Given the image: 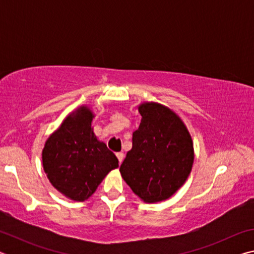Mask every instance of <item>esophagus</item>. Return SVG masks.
<instances>
[{
	"label": "esophagus",
	"mask_w": 254,
	"mask_h": 254,
	"mask_svg": "<svg viewBox=\"0 0 254 254\" xmlns=\"http://www.w3.org/2000/svg\"><path fill=\"white\" fill-rule=\"evenodd\" d=\"M117 157L119 159V163H120V165H121L122 161H123V159H124V153L123 152H118L117 153Z\"/></svg>",
	"instance_id": "esophagus-1"
}]
</instances>
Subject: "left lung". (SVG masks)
Segmentation results:
<instances>
[{"label": "left lung", "instance_id": "left-lung-1", "mask_svg": "<svg viewBox=\"0 0 254 254\" xmlns=\"http://www.w3.org/2000/svg\"><path fill=\"white\" fill-rule=\"evenodd\" d=\"M141 122L132 149L120 167L123 179L147 203L173 196L186 182L194 162L187 127L175 112L158 103L139 106Z\"/></svg>", "mask_w": 254, "mask_h": 254}]
</instances>
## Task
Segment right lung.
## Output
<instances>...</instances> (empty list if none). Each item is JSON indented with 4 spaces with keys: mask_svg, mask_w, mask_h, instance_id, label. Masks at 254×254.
I'll return each mask as SVG.
<instances>
[{
    "mask_svg": "<svg viewBox=\"0 0 254 254\" xmlns=\"http://www.w3.org/2000/svg\"><path fill=\"white\" fill-rule=\"evenodd\" d=\"M91 110L81 106L49 136L42 165L53 186L68 198L84 201L105 176L119 167L115 154L96 139Z\"/></svg>",
    "mask_w": 254,
    "mask_h": 254,
    "instance_id": "1",
    "label": "right lung"
}]
</instances>
